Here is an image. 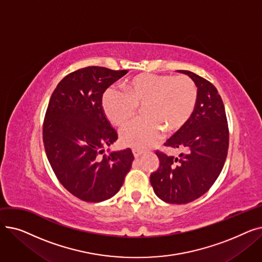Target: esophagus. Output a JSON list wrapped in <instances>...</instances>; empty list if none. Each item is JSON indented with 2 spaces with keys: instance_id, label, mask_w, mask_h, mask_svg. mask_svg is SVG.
I'll list each match as a JSON object with an SVG mask.
<instances>
[{
  "instance_id": "34e87169",
  "label": "esophagus",
  "mask_w": 262,
  "mask_h": 262,
  "mask_svg": "<svg viewBox=\"0 0 262 262\" xmlns=\"http://www.w3.org/2000/svg\"><path fill=\"white\" fill-rule=\"evenodd\" d=\"M133 154H134L135 158H138L139 156H141L143 154V150L139 149V148H133Z\"/></svg>"
}]
</instances>
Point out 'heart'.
<instances>
[{"label":"heart","instance_id":"heart-1","mask_svg":"<svg viewBox=\"0 0 262 262\" xmlns=\"http://www.w3.org/2000/svg\"><path fill=\"white\" fill-rule=\"evenodd\" d=\"M125 95L108 89L102 98L105 117L124 127L141 107L143 118L123 129V145L145 148L156 143L162 130L175 134L184 128L194 113L199 99L195 82L188 76L142 73L124 81Z\"/></svg>","mask_w":262,"mask_h":262}]
</instances>
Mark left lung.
I'll return each instance as SVG.
<instances>
[{"label":"left lung","mask_w":262,"mask_h":262,"mask_svg":"<svg viewBox=\"0 0 262 262\" xmlns=\"http://www.w3.org/2000/svg\"><path fill=\"white\" fill-rule=\"evenodd\" d=\"M195 82L199 99L183 129L164 143L186 152L180 157L159 150L157 171L149 176L156 195L170 204H187L202 196L214 184L227 157L229 144L225 107L216 88L193 72L180 70Z\"/></svg>","instance_id":"obj_1"}]
</instances>
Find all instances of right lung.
Here are the masks:
<instances>
[{"mask_svg":"<svg viewBox=\"0 0 262 262\" xmlns=\"http://www.w3.org/2000/svg\"><path fill=\"white\" fill-rule=\"evenodd\" d=\"M127 70L86 67L63 77L55 88L43 122V144L60 184L81 201L113 198L132 168L130 148L104 154L118 135L102 108L106 89Z\"/></svg>","mask_w":262,"mask_h":262,"instance_id":"1","label":"right lung"}]
</instances>
